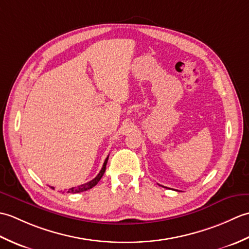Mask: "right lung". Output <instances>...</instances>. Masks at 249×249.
Instances as JSON below:
<instances>
[{
  "mask_svg": "<svg viewBox=\"0 0 249 249\" xmlns=\"http://www.w3.org/2000/svg\"><path fill=\"white\" fill-rule=\"evenodd\" d=\"M108 158H109V156H108L107 158H106V160H105V162H104V165H103L102 170L99 171V173L97 174L96 178H93L92 181H89V182H88V183H86V184L79 185V186H77V187H72V188H70V189H68V192H67V193H70V194H77V193H82V192H86V190H88V189H91L92 187H94L95 185H96V184L99 182V179L102 178H103V176H104V173H105V171H106V165H107ZM51 188H52V189H54L53 187H51Z\"/></svg>",
  "mask_w": 249,
  "mask_h": 249,
  "instance_id": "1",
  "label": "right lung"
}]
</instances>
